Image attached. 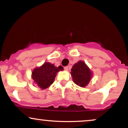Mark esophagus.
<instances>
[{"instance_id": "34e87169", "label": "esophagus", "mask_w": 128, "mask_h": 128, "mask_svg": "<svg viewBox=\"0 0 128 128\" xmlns=\"http://www.w3.org/2000/svg\"><path fill=\"white\" fill-rule=\"evenodd\" d=\"M64 69L66 70V71H67L68 70V67L67 66H66V67H64Z\"/></svg>"}]
</instances>
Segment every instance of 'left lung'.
Here are the masks:
<instances>
[{
  "instance_id": "left-lung-1",
  "label": "left lung",
  "mask_w": 128,
  "mask_h": 128,
  "mask_svg": "<svg viewBox=\"0 0 128 128\" xmlns=\"http://www.w3.org/2000/svg\"><path fill=\"white\" fill-rule=\"evenodd\" d=\"M71 70L73 80L76 85L84 87L89 83L92 73L84 62L78 61L73 65Z\"/></svg>"
}]
</instances>
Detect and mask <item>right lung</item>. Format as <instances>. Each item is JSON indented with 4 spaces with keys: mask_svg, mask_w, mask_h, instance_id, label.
Wrapping results in <instances>:
<instances>
[{
    "mask_svg": "<svg viewBox=\"0 0 128 128\" xmlns=\"http://www.w3.org/2000/svg\"><path fill=\"white\" fill-rule=\"evenodd\" d=\"M62 70L63 67L61 66L56 67L50 62H44L40 67L34 70L32 79L39 88H47L54 82L57 72Z\"/></svg>",
    "mask_w": 128,
    "mask_h": 128,
    "instance_id": "right-lung-1",
    "label": "right lung"
}]
</instances>
